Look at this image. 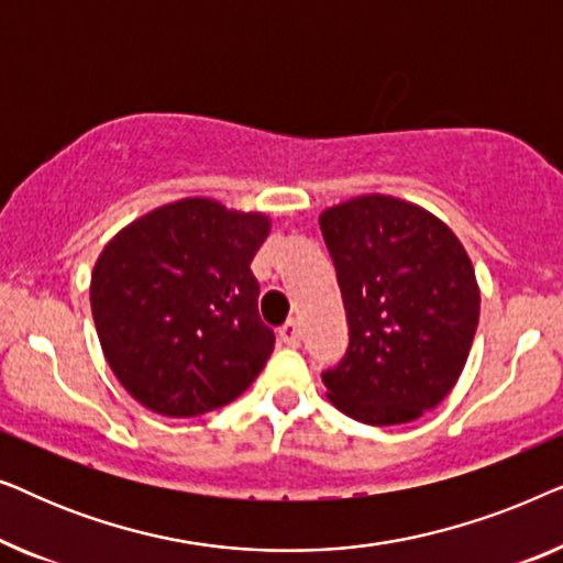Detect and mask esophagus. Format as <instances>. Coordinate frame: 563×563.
Masks as SVG:
<instances>
[{"mask_svg":"<svg viewBox=\"0 0 563 563\" xmlns=\"http://www.w3.org/2000/svg\"><path fill=\"white\" fill-rule=\"evenodd\" d=\"M279 341H282L284 345H291V349L302 343V328H299L297 320L284 322V325L279 328Z\"/></svg>","mask_w":563,"mask_h":563,"instance_id":"esophagus-1","label":"esophagus"}]
</instances>
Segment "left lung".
I'll use <instances>...</instances> for the list:
<instances>
[{
	"instance_id": "left-lung-1",
	"label": "left lung",
	"mask_w": 563,
	"mask_h": 563,
	"mask_svg": "<svg viewBox=\"0 0 563 563\" xmlns=\"http://www.w3.org/2000/svg\"><path fill=\"white\" fill-rule=\"evenodd\" d=\"M320 230L349 320V349L322 372L328 399L366 426L433 410L459 382L479 322L464 245L435 214L397 197L330 207Z\"/></svg>"
}]
</instances>
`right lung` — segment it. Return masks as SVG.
<instances>
[{
	"mask_svg": "<svg viewBox=\"0 0 563 563\" xmlns=\"http://www.w3.org/2000/svg\"><path fill=\"white\" fill-rule=\"evenodd\" d=\"M268 218L205 197L158 207L120 230L91 274L104 358L137 402L197 418L241 397L274 351L251 261Z\"/></svg>",
	"mask_w": 563,
	"mask_h": 563,
	"instance_id": "add662e5",
	"label": "right lung"
}]
</instances>
